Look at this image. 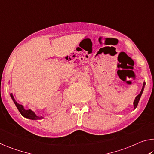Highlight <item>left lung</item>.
I'll return each mask as SVG.
<instances>
[{"instance_id": "left-lung-1", "label": "left lung", "mask_w": 154, "mask_h": 154, "mask_svg": "<svg viewBox=\"0 0 154 154\" xmlns=\"http://www.w3.org/2000/svg\"><path fill=\"white\" fill-rule=\"evenodd\" d=\"M145 82H143V87H142V89H141V91H140V92L139 95H137L136 96V98H135L134 100V103H133V105H134V109H135L137 108V106L138 105V103H139V100L140 98V96H141L142 94H143V90H144V88H145Z\"/></svg>"}]
</instances>
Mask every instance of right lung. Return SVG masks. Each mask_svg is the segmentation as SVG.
Here are the masks:
<instances>
[{"label": "right lung", "instance_id": "1", "mask_svg": "<svg viewBox=\"0 0 154 154\" xmlns=\"http://www.w3.org/2000/svg\"><path fill=\"white\" fill-rule=\"evenodd\" d=\"M10 96H11V99L14 101V104L16 106V107L17 108L18 111H20V113L22 114V116L23 117H24V118H28L30 119H32V120H37V119H42L43 118V117L42 116H37L35 114V113L34 111H32L31 109H25L24 106L22 105H20L19 103L16 102V100H15V98L14 97V96H13V94L11 93L10 94Z\"/></svg>", "mask_w": 154, "mask_h": 154}]
</instances>
